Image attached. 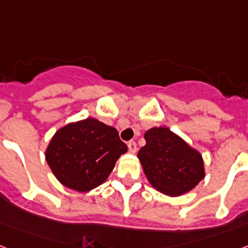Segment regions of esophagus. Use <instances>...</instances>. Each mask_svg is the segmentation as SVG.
Masks as SVG:
<instances>
[{
	"mask_svg": "<svg viewBox=\"0 0 248 248\" xmlns=\"http://www.w3.org/2000/svg\"><path fill=\"white\" fill-rule=\"evenodd\" d=\"M128 148H129V152L134 155V153L137 152V144H136V142H134V140H130V142L128 143Z\"/></svg>",
	"mask_w": 248,
	"mask_h": 248,
	"instance_id": "esophagus-1",
	"label": "esophagus"
}]
</instances>
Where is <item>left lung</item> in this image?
<instances>
[{
    "instance_id": "1",
    "label": "left lung",
    "mask_w": 248,
    "mask_h": 248,
    "mask_svg": "<svg viewBox=\"0 0 248 248\" xmlns=\"http://www.w3.org/2000/svg\"><path fill=\"white\" fill-rule=\"evenodd\" d=\"M146 146L138 152L149 184L163 195H184L205 177L202 156L166 126L144 133Z\"/></svg>"
}]
</instances>
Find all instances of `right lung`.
<instances>
[{
  "mask_svg": "<svg viewBox=\"0 0 248 248\" xmlns=\"http://www.w3.org/2000/svg\"><path fill=\"white\" fill-rule=\"evenodd\" d=\"M126 151L115 128L87 118L59 128L46 147V159L63 186L86 193L105 183Z\"/></svg>",
  "mask_w": 248,
  "mask_h": 248,
  "instance_id": "obj_1",
  "label": "right lung"
}]
</instances>
